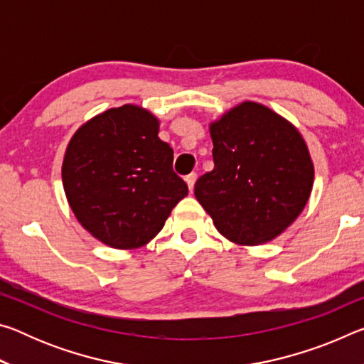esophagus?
<instances>
[{"label":"esophagus","instance_id":"1","mask_svg":"<svg viewBox=\"0 0 364 364\" xmlns=\"http://www.w3.org/2000/svg\"><path fill=\"white\" fill-rule=\"evenodd\" d=\"M184 180H186L188 188H189L191 193H193V189H194V184H196V180H197V175H196V173H191V175H188L186 178H184Z\"/></svg>","mask_w":364,"mask_h":364}]
</instances>
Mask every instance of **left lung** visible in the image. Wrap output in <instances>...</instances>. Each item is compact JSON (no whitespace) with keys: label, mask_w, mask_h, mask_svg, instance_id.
I'll return each mask as SVG.
<instances>
[{"label":"left lung","mask_w":364,"mask_h":364,"mask_svg":"<svg viewBox=\"0 0 364 364\" xmlns=\"http://www.w3.org/2000/svg\"><path fill=\"white\" fill-rule=\"evenodd\" d=\"M208 132L215 167L196 181V199L228 241H273L310 199L315 165L304 136L294 123L255 101L226 110Z\"/></svg>","instance_id":"8db88e82"}]
</instances>
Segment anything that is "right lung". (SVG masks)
Wrapping results in <instances>:
<instances>
[{
	"mask_svg": "<svg viewBox=\"0 0 364 364\" xmlns=\"http://www.w3.org/2000/svg\"><path fill=\"white\" fill-rule=\"evenodd\" d=\"M160 120L136 104L95 115L73 133L63 160V186L91 236L119 250L151 242L188 196L173 149L159 138Z\"/></svg>",
	"mask_w": 364,
	"mask_h": 364,
	"instance_id": "1",
	"label": "right lung"
}]
</instances>
